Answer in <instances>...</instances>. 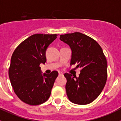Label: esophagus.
Returning <instances> with one entry per match:
<instances>
[{
    "mask_svg": "<svg viewBox=\"0 0 121 121\" xmlns=\"http://www.w3.org/2000/svg\"><path fill=\"white\" fill-rule=\"evenodd\" d=\"M58 75H59V76L63 75V73L61 72H58Z\"/></svg>",
    "mask_w": 121,
    "mask_h": 121,
    "instance_id": "34e87169",
    "label": "esophagus"
}]
</instances>
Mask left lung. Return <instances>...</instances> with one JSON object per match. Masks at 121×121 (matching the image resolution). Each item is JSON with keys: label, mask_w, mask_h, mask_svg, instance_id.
Returning <instances> with one entry per match:
<instances>
[{"label": "left lung", "mask_w": 121, "mask_h": 121, "mask_svg": "<svg viewBox=\"0 0 121 121\" xmlns=\"http://www.w3.org/2000/svg\"><path fill=\"white\" fill-rule=\"evenodd\" d=\"M60 40L72 50L70 65H77L81 73L77 77L66 73V90L72 103L86 105L93 102L103 91L107 78V62L99 44L80 32L61 35Z\"/></svg>", "instance_id": "obj_1"}]
</instances>
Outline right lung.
Returning a JSON list of instances; mask_svg holds the SVG:
<instances>
[{
    "mask_svg": "<svg viewBox=\"0 0 121 121\" xmlns=\"http://www.w3.org/2000/svg\"><path fill=\"white\" fill-rule=\"evenodd\" d=\"M57 35H32L22 42L12 55L8 70L11 84L16 95L26 104H43L51 95L58 73L55 70L42 75L40 65L46 63V51Z\"/></svg>",
    "mask_w": 121,
    "mask_h": 121,
    "instance_id": "add662e5",
    "label": "right lung"
}]
</instances>
